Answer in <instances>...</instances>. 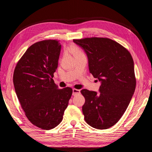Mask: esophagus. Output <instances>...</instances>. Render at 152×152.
Segmentation results:
<instances>
[{"instance_id": "34e87169", "label": "esophagus", "mask_w": 152, "mask_h": 152, "mask_svg": "<svg viewBox=\"0 0 152 152\" xmlns=\"http://www.w3.org/2000/svg\"><path fill=\"white\" fill-rule=\"evenodd\" d=\"M80 93V91L79 89H73V95L75 96L77 94H79Z\"/></svg>"}]
</instances>
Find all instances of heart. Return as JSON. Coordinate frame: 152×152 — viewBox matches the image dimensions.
Masks as SVG:
<instances>
[{"instance_id":"heart-1","label":"heart","mask_w":152,"mask_h":152,"mask_svg":"<svg viewBox=\"0 0 152 152\" xmlns=\"http://www.w3.org/2000/svg\"><path fill=\"white\" fill-rule=\"evenodd\" d=\"M68 51L71 52L73 55H74L75 57L80 56V55H82V54H84L83 53V52H82L79 48L76 47V46L69 47L68 48Z\"/></svg>"}]
</instances>
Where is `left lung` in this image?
Listing matches in <instances>:
<instances>
[{
  "instance_id": "8db88e82",
  "label": "left lung",
  "mask_w": 152,
  "mask_h": 152,
  "mask_svg": "<svg viewBox=\"0 0 152 152\" xmlns=\"http://www.w3.org/2000/svg\"><path fill=\"white\" fill-rule=\"evenodd\" d=\"M84 50L89 70L101 82L99 93L87 89L82 112L86 122L98 129L114 126L122 117L134 93L136 80L134 61L125 48L110 39H73Z\"/></svg>"
}]
</instances>
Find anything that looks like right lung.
<instances>
[{"mask_svg":"<svg viewBox=\"0 0 152 152\" xmlns=\"http://www.w3.org/2000/svg\"><path fill=\"white\" fill-rule=\"evenodd\" d=\"M61 45L57 40L32 44L15 67L13 84L21 108L29 121L49 130L63 120L72 89H59L53 79Z\"/></svg>","mask_w":152,"mask_h":152,"instance_id":"obj_1","label":"right lung"}]
</instances>
